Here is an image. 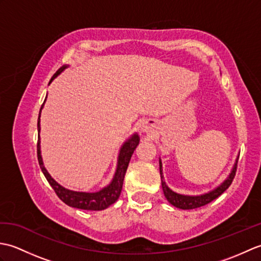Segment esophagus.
<instances>
[{
  "mask_svg": "<svg viewBox=\"0 0 261 261\" xmlns=\"http://www.w3.org/2000/svg\"><path fill=\"white\" fill-rule=\"evenodd\" d=\"M141 130H142V132H148L149 131V126L147 124H143L142 127H141Z\"/></svg>",
  "mask_w": 261,
  "mask_h": 261,
  "instance_id": "esophagus-1",
  "label": "esophagus"
}]
</instances>
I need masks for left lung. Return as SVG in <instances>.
Masks as SVG:
<instances>
[{"label": "left lung", "mask_w": 261, "mask_h": 261, "mask_svg": "<svg viewBox=\"0 0 261 261\" xmlns=\"http://www.w3.org/2000/svg\"><path fill=\"white\" fill-rule=\"evenodd\" d=\"M238 158H239V156L237 157L236 163L233 165V167H232L228 177H226V178L221 182L219 186H216L214 190L210 191L207 193L201 194V195H185V194H179V193L174 192L173 190H170L165 181L164 173H163V163H162V159L159 158L160 178H162V187H163L164 195L166 199H167L173 206L177 208H181V210H192V208L201 207V206H204V205L208 204L210 202H212L213 199L219 197L225 190H228V187L231 185V182L233 180L234 175H236Z\"/></svg>", "instance_id": "left-lung-1"}]
</instances>
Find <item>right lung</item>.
Instances as JSON below:
<instances>
[{
  "label": "right lung",
  "instance_id": "1",
  "mask_svg": "<svg viewBox=\"0 0 261 261\" xmlns=\"http://www.w3.org/2000/svg\"><path fill=\"white\" fill-rule=\"evenodd\" d=\"M69 67V65H64L60 67L56 74H55L49 84L56 79L58 75H60L63 71ZM47 96L45 98V102L41 105L40 112H39V118H38V145H37V153H38V162L40 165V168L42 170L43 175L47 178L48 182L50 186L54 188V191L56 192L57 196L62 199V201L67 204L68 206L75 207V208H81V210H87V211H102L108 208L110 205H112L118 201V198L122 191V186H123V180H124V175L127 169V166H129L130 159L132 153L135 152V149L137 146L139 145L140 137L139 135L134 134L129 139H126L123 145L121 146L119 156H118V163H116V169L113 175L112 180L110 181V184L103 187L102 190L97 192H76L71 191L62 186L60 184L55 180L51 175L48 173V170L45 168L42 162V156H41V146H40V116H41V110L45 107Z\"/></svg>",
  "mask_w": 261,
  "mask_h": 261
}]
</instances>
